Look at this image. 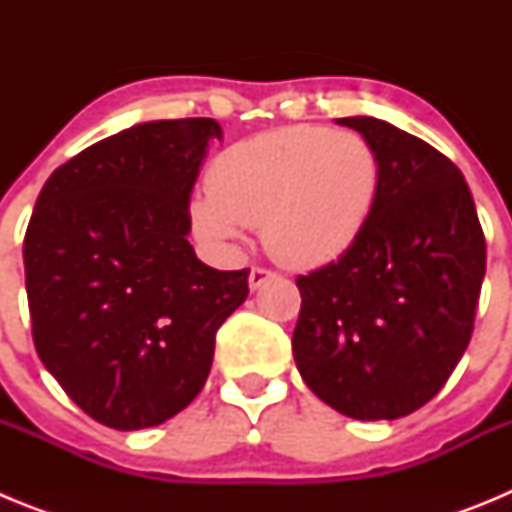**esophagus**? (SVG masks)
<instances>
[{"instance_id":"1","label":"esophagus","mask_w":512,"mask_h":512,"mask_svg":"<svg viewBox=\"0 0 512 512\" xmlns=\"http://www.w3.org/2000/svg\"><path fill=\"white\" fill-rule=\"evenodd\" d=\"M274 277H277L274 271L261 269V266H253L251 274H248V287H251V289H259L261 284H266V282H269V279H274Z\"/></svg>"}]
</instances>
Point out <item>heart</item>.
<instances>
[{
	"label": "heart",
	"mask_w": 512,
	"mask_h": 512,
	"mask_svg": "<svg viewBox=\"0 0 512 512\" xmlns=\"http://www.w3.org/2000/svg\"><path fill=\"white\" fill-rule=\"evenodd\" d=\"M382 166L351 130L289 125L241 140L215 158L207 197L192 202L202 241L230 246L261 228L266 251L297 269L323 266L354 246L372 217Z\"/></svg>",
	"instance_id": "obj_1"
}]
</instances>
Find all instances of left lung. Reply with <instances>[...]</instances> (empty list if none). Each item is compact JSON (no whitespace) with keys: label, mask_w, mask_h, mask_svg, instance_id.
Masks as SVG:
<instances>
[{"label":"left lung","mask_w":512,"mask_h":512,"mask_svg":"<svg viewBox=\"0 0 512 512\" xmlns=\"http://www.w3.org/2000/svg\"><path fill=\"white\" fill-rule=\"evenodd\" d=\"M382 166L372 217L338 261L297 277L292 354L325 405L395 420L438 395L474 330L487 246L454 161L377 117H341Z\"/></svg>","instance_id":"8db88e82"}]
</instances>
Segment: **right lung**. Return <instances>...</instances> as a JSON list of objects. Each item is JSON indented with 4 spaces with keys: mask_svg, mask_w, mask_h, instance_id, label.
Returning <instances> with one entry per match:
<instances>
[{
    "mask_svg": "<svg viewBox=\"0 0 512 512\" xmlns=\"http://www.w3.org/2000/svg\"><path fill=\"white\" fill-rule=\"evenodd\" d=\"M210 117L140 122L84 148L40 189L22 259L33 341L89 418L138 431L205 387L215 333L248 297V269L197 259L189 197Z\"/></svg>",
    "mask_w": 512,
    "mask_h": 512,
    "instance_id": "obj_1",
    "label": "right lung"
}]
</instances>
